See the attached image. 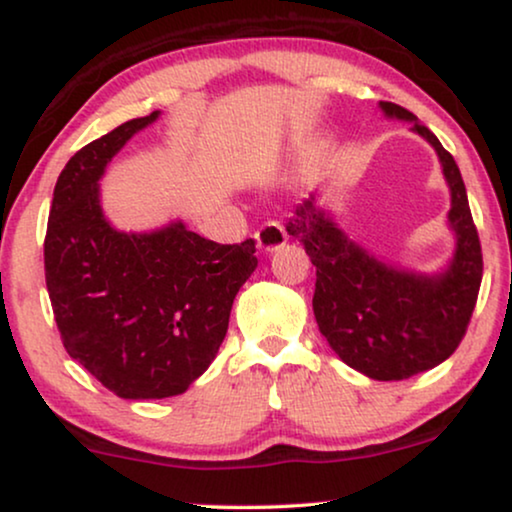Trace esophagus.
<instances>
[{"instance_id":"obj_1","label":"esophagus","mask_w":512,"mask_h":512,"mask_svg":"<svg viewBox=\"0 0 512 512\" xmlns=\"http://www.w3.org/2000/svg\"><path fill=\"white\" fill-rule=\"evenodd\" d=\"M256 242H258V247L270 254V251L279 249L286 242V230L282 223L270 221V223H265L263 228L256 230Z\"/></svg>"}]
</instances>
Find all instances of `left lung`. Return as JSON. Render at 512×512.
I'll list each match as a JSON object with an SVG mask.
<instances>
[{
  "label": "left lung",
  "mask_w": 512,
  "mask_h": 512,
  "mask_svg": "<svg viewBox=\"0 0 512 512\" xmlns=\"http://www.w3.org/2000/svg\"><path fill=\"white\" fill-rule=\"evenodd\" d=\"M387 116L412 121L438 151L452 191L450 223L457 254L443 275L424 277L389 268L361 247L317 207L303 200L286 223L317 268L314 317L319 331L347 366L373 380H408L454 354L471 324L482 282V247L468 207L466 186L452 153L408 109L380 102Z\"/></svg>",
  "instance_id": "obj_1"
}]
</instances>
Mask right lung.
<instances>
[{
    "mask_svg": "<svg viewBox=\"0 0 512 512\" xmlns=\"http://www.w3.org/2000/svg\"><path fill=\"white\" fill-rule=\"evenodd\" d=\"M158 118H132L76 151L53 191L46 289L67 354L111 394H184L214 361L230 307L256 270V240L219 244L184 223L125 235L104 219L100 181L123 144Z\"/></svg>",
    "mask_w": 512,
    "mask_h": 512,
    "instance_id": "1",
    "label": "right lung"
}]
</instances>
